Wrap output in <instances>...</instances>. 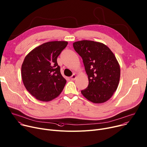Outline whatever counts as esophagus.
I'll return each instance as SVG.
<instances>
[{
	"label": "esophagus",
	"instance_id": "obj_1",
	"mask_svg": "<svg viewBox=\"0 0 147 147\" xmlns=\"http://www.w3.org/2000/svg\"><path fill=\"white\" fill-rule=\"evenodd\" d=\"M76 74H74V75H72V76L71 77V80H75V79H76Z\"/></svg>",
	"mask_w": 147,
	"mask_h": 147
}]
</instances>
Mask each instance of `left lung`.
I'll return each mask as SVG.
<instances>
[{
  "label": "left lung",
  "mask_w": 147,
  "mask_h": 147,
  "mask_svg": "<svg viewBox=\"0 0 147 147\" xmlns=\"http://www.w3.org/2000/svg\"><path fill=\"white\" fill-rule=\"evenodd\" d=\"M82 58L89 84L81 91L88 100L102 104L109 100L118 86L120 66L114 54L105 44L83 40L73 43Z\"/></svg>",
  "instance_id": "obj_1"
}]
</instances>
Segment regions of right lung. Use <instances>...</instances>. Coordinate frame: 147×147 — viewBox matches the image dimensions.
Instances as JSON below:
<instances>
[{"label": "right lung", "mask_w": 147, "mask_h": 147, "mask_svg": "<svg viewBox=\"0 0 147 147\" xmlns=\"http://www.w3.org/2000/svg\"><path fill=\"white\" fill-rule=\"evenodd\" d=\"M67 45L66 41L44 43L25 58L22 79L28 91L36 99L48 102L62 92L66 81L61 74L57 58Z\"/></svg>", "instance_id": "obj_1"}]
</instances>
